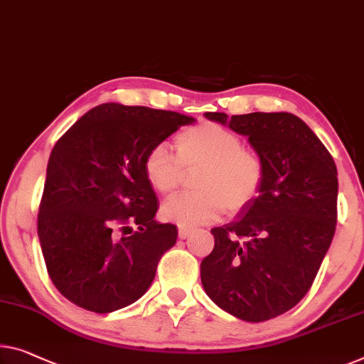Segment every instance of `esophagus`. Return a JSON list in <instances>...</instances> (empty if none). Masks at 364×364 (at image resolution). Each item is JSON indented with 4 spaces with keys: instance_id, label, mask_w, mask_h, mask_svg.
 Segmentation results:
<instances>
[{
    "instance_id": "34e87169",
    "label": "esophagus",
    "mask_w": 364,
    "mask_h": 364,
    "mask_svg": "<svg viewBox=\"0 0 364 364\" xmlns=\"http://www.w3.org/2000/svg\"><path fill=\"white\" fill-rule=\"evenodd\" d=\"M193 229H188V227H178V237L180 238H188L189 235H193Z\"/></svg>"
}]
</instances>
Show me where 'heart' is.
Instances as JSON below:
<instances>
[{
	"label": "heart",
	"mask_w": 364,
	"mask_h": 364,
	"mask_svg": "<svg viewBox=\"0 0 364 364\" xmlns=\"http://www.w3.org/2000/svg\"><path fill=\"white\" fill-rule=\"evenodd\" d=\"M176 156L164 145L151 149L144 160V176L161 196L175 193L184 170L196 171L198 191L166 200L161 215L180 227L208 224L224 214L238 213L252 203L264 181L263 156L243 145L242 135L222 124L203 121L175 137Z\"/></svg>",
	"instance_id": "heart-1"
}]
</instances>
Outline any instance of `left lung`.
Listing matches in <instances>:
<instances>
[{"label": "left lung", "instance_id": "left-lung-1", "mask_svg": "<svg viewBox=\"0 0 364 364\" xmlns=\"http://www.w3.org/2000/svg\"><path fill=\"white\" fill-rule=\"evenodd\" d=\"M247 135L263 156L262 189L237 219L214 227L200 283L217 306L247 322L278 317L316 279L337 227V166L294 114L205 112Z\"/></svg>", "mask_w": 364, "mask_h": 364}]
</instances>
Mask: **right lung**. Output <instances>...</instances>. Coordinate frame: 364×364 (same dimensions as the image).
<instances>
[{"label":"right lung","mask_w":364,"mask_h":364,"mask_svg":"<svg viewBox=\"0 0 364 364\" xmlns=\"http://www.w3.org/2000/svg\"><path fill=\"white\" fill-rule=\"evenodd\" d=\"M193 122L180 112L106 102L57 140L37 234L47 273L70 302L107 314L130 306L149 289L178 230L154 219L159 203L144 176V160Z\"/></svg>","instance_id":"1"}]
</instances>
